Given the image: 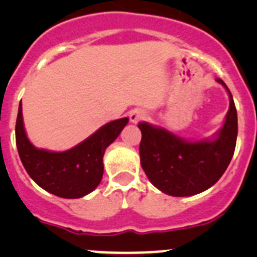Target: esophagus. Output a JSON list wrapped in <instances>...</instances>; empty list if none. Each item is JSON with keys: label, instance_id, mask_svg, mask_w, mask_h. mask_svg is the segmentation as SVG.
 Returning <instances> with one entry per match:
<instances>
[{"label": "esophagus", "instance_id": "esophagus-1", "mask_svg": "<svg viewBox=\"0 0 257 257\" xmlns=\"http://www.w3.org/2000/svg\"><path fill=\"white\" fill-rule=\"evenodd\" d=\"M129 118H131V121H133V123H138L139 120L145 118V113L141 109H134L129 113Z\"/></svg>", "mask_w": 257, "mask_h": 257}]
</instances>
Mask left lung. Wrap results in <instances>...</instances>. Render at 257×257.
Here are the masks:
<instances>
[{"label": "left lung", "mask_w": 257, "mask_h": 257, "mask_svg": "<svg viewBox=\"0 0 257 257\" xmlns=\"http://www.w3.org/2000/svg\"><path fill=\"white\" fill-rule=\"evenodd\" d=\"M229 92L230 107L215 141L186 142L163 128L139 123L141 164L150 183L173 196H190L214 185L229 167L237 138V113Z\"/></svg>", "instance_id": "left-lung-1"}]
</instances>
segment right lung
Listing matches in <instances>:
<instances>
[{"label":"right lung","mask_w":257,"mask_h":257,"mask_svg":"<svg viewBox=\"0 0 257 257\" xmlns=\"http://www.w3.org/2000/svg\"><path fill=\"white\" fill-rule=\"evenodd\" d=\"M129 119L121 118L107 123L84 142L54 153L37 149L26 136L20 103L16 120V144L21 162L36 184L59 198L78 199L94 190L103 177V155Z\"/></svg>","instance_id":"obj_1"}]
</instances>
